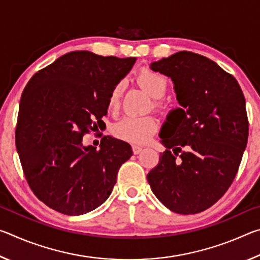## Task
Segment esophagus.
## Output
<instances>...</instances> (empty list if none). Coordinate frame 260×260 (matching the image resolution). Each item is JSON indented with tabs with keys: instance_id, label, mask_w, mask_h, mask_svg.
Instances as JSON below:
<instances>
[{
	"instance_id": "34e87169",
	"label": "esophagus",
	"mask_w": 260,
	"mask_h": 260,
	"mask_svg": "<svg viewBox=\"0 0 260 260\" xmlns=\"http://www.w3.org/2000/svg\"><path fill=\"white\" fill-rule=\"evenodd\" d=\"M132 149H133V153L134 155H139V153L142 151V148L141 147H138V146H133L132 147Z\"/></svg>"
}]
</instances>
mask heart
Masks as SVG:
<instances>
[{
	"instance_id": "obj_1",
	"label": "heart",
	"mask_w": 260,
	"mask_h": 260,
	"mask_svg": "<svg viewBox=\"0 0 260 260\" xmlns=\"http://www.w3.org/2000/svg\"><path fill=\"white\" fill-rule=\"evenodd\" d=\"M139 85L143 88L147 93L155 99L153 108L161 109L162 103L160 99L164 98L167 89H169V80L160 73L150 71V70H142L139 73L138 78ZM124 85L122 82L117 83L112 88L111 93L109 95L108 108L110 111H117L120 105V99ZM158 128V122L155 118L151 116L147 117H132L126 116L116 122L113 126V134L118 139L127 142L142 144L148 142L151 136L156 133Z\"/></svg>"
}]
</instances>
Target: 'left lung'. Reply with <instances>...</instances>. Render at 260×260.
<instances>
[{
	"label": "left lung",
	"instance_id": "8db88e82",
	"mask_svg": "<svg viewBox=\"0 0 260 260\" xmlns=\"http://www.w3.org/2000/svg\"><path fill=\"white\" fill-rule=\"evenodd\" d=\"M150 69L171 78L180 108L161 126L166 150L148 182L169 210L202 212L227 191L239 170L249 134L244 95L234 77L191 51L152 61Z\"/></svg>",
	"mask_w": 260,
	"mask_h": 260
}]
</instances>
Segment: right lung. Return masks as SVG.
I'll return each mask as SVG.
<instances>
[{"label":"right lung","mask_w":260,"mask_h":260,"mask_svg":"<svg viewBox=\"0 0 260 260\" xmlns=\"http://www.w3.org/2000/svg\"><path fill=\"white\" fill-rule=\"evenodd\" d=\"M135 57L91 51L68 52L30 78L21 95L16 147L34 195L52 210L80 215L112 192L121 164L133 155L128 143L103 136L98 150L83 134L103 124L112 88Z\"/></svg>","instance_id":"1"}]
</instances>
